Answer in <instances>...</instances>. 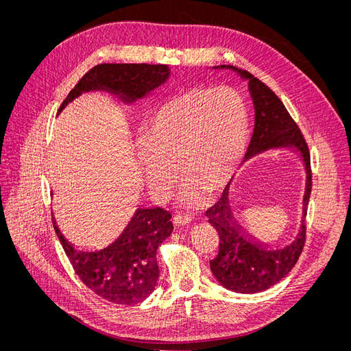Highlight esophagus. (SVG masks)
Segmentation results:
<instances>
[{
    "label": "esophagus",
    "mask_w": 351,
    "mask_h": 351,
    "mask_svg": "<svg viewBox=\"0 0 351 351\" xmlns=\"http://www.w3.org/2000/svg\"><path fill=\"white\" fill-rule=\"evenodd\" d=\"M192 222V215H187V214H176L173 217V224L176 227H183V226H187Z\"/></svg>",
    "instance_id": "obj_1"
}]
</instances>
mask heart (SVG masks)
<instances>
[{
    "label": "heart",
    "instance_id": "heart-1",
    "mask_svg": "<svg viewBox=\"0 0 351 351\" xmlns=\"http://www.w3.org/2000/svg\"><path fill=\"white\" fill-rule=\"evenodd\" d=\"M249 112L230 88L187 86L148 113L137 147L140 171L155 199H165L186 179L180 202L197 204L203 192L217 193L235 173L249 138ZM177 166L175 167L174 165Z\"/></svg>",
    "mask_w": 351,
    "mask_h": 351
}]
</instances>
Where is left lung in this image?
I'll return each instance as SVG.
<instances>
[{
	"mask_svg": "<svg viewBox=\"0 0 351 351\" xmlns=\"http://www.w3.org/2000/svg\"><path fill=\"white\" fill-rule=\"evenodd\" d=\"M221 67L234 70L243 81H247L253 102L254 129L245 161L271 148L291 147L300 152L306 173L300 230L295 238L287 245L266 243L239 224L230 206V183L219 200L206 213L208 222L219 237L218 254L210 262L213 274L227 290L239 294H254L270 289L289 274L302 252L306 207L312 186L309 151L298 125L269 86L245 70L242 71L234 66Z\"/></svg>",
	"mask_w": 351,
	"mask_h": 351,
	"instance_id": "left-lung-1",
	"label": "left lung"
}]
</instances>
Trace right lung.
Segmentation results:
<instances>
[{
  "label": "right lung",
  "mask_w": 351,
  "mask_h": 351,
  "mask_svg": "<svg viewBox=\"0 0 351 351\" xmlns=\"http://www.w3.org/2000/svg\"><path fill=\"white\" fill-rule=\"evenodd\" d=\"M171 70L165 64H99L89 70L61 104L58 112L82 92L106 89L134 104L164 84ZM53 193V192H51ZM171 214L161 207H137L121 234L102 249H78L53 226L80 280L95 294L120 305L144 301L159 277L156 249L173 231Z\"/></svg>",
  "instance_id": "obj_1"
}]
</instances>
